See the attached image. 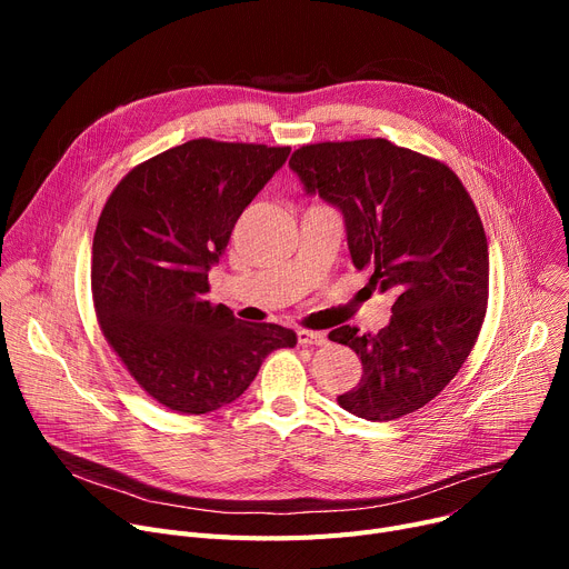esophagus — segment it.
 Returning <instances> with one entry per match:
<instances>
[{
    "label": "esophagus",
    "mask_w": 569,
    "mask_h": 569,
    "mask_svg": "<svg viewBox=\"0 0 569 569\" xmlns=\"http://www.w3.org/2000/svg\"><path fill=\"white\" fill-rule=\"evenodd\" d=\"M297 341H300V346H325L327 335L325 332H313V330H300V332H297Z\"/></svg>",
    "instance_id": "1"
}]
</instances>
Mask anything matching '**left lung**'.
Instances as JSON below:
<instances>
[{"mask_svg":"<svg viewBox=\"0 0 569 569\" xmlns=\"http://www.w3.org/2000/svg\"><path fill=\"white\" fill-rule=\"evenodd\" d=\"M309 193L341 209L357 269L392 290L390 325L330 341L362 360V378L337 397L348 412L390 422L436 399L480 337L489 300V247L461 179L442 161L385 138L302 144L290 157Z\"/></svg>","mask_w":569,"mask_h":569,"instance_id":"1","label":"left lung"}]
</instances>
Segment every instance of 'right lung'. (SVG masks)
<instances>
[{
    "mask_svg": "<svg viewBox=\"0 0 569 569\" xmlns=\"http://www.w3.org/2000/svg\"><path fill=\"white\" fill-rule=\"evenodd\" d=\"M290 147L198 138L124 174L97 223L92 300L101 332L142 390L182 415L247 392L264 357L297 337L207 300L209 267Z\"/></svg>",
    "mask_w": 569,
    "mask_h": 569,
    "instance_id": "right-lung-1",
    "label": "right lung"
}]
</instances>
